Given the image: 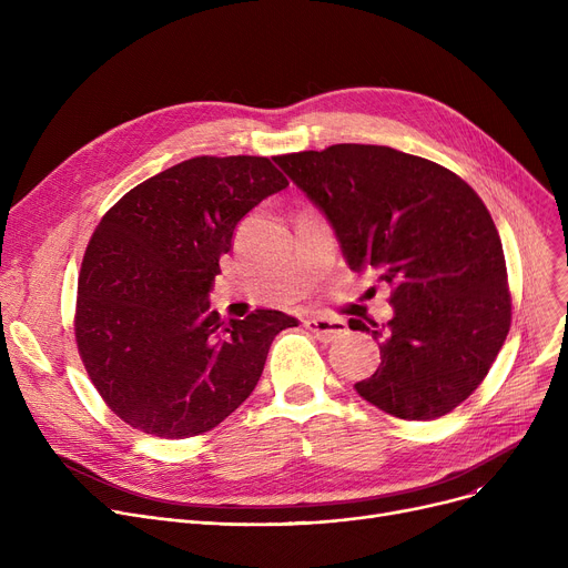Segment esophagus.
Listing matches in <instances>:
<instances>
[{
  "label": "esophagus",
  "mask_w": 568,
  "mask_h": 568,
  "mask_svg": "<svg viewBox=\"0 0 568 568\" xmlns=\"http://www.w3.org/2000/svg\"><path fill=\"white\" fill-rule=\"evenodd\" d=\"M304 326H306L311 334H315V338L322 341V343H332V341H336V338L347 334V324L343 320L308 317V320H304Z\"/></svg>",
  "instance_id": "esophagus-1"
}]
</instances>
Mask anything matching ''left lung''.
Returning <instances> with one entry per match:
<instances>
[{"label": "left lung", "instance_id": "1", "mask_svg": "<svg viewBox=\"0 0 568 568\" xmlns=\"http://www.w3.org/2000/svg\"><path fill=\"white\" fill-rule=\"evenodd\" d=\"M274 161L332 221L352 272L392 287L396 313L373 332L382 364L354 389L398 419L449 414L484 382L511 326L501 239L484 200L444 165L382 144ZM349 329L371 332L354 317Z\"/></svg>", "mask_w": 568, "mask_h": 568}]
</instances>
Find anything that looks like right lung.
Listing matches in <instances>:
<instances>
[{
	"label": "right lung",
	"instance_id": "1",
	"mask_svg": "<svg viewBox=\"0 0 568 568\" xmlns=\"http://www.w3.org/2000/svg\"><path fill=\"white\" fill-rule=\"evenodd\" d=\"M287 184L264 156H195L108 209L82 257L73 332L119 419L184 439L253 394L276 334L296 322L260 308L227 324L206 294L236 223Z\"/></svg>",
	"mask_w": 568,
	"mask_h": 568
}]
</instances>
